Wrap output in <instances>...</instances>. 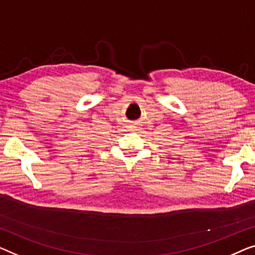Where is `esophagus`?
Listing matches in <instances>:
<instances>
[{"instance_id": "obj_1", "label": "esophagus", "mask_w": 255, "mask_h": 255, "mask_svg": "<svg viewBox=\"0 0 255 255\" xmlns=\"http://www.w3.org/2000/svg\"><path fill=\"white\" fill-rule=\"evenodd\" d=\"M129 128H130L131 130H136V129H137V127H136V125H134V124L129 125Z\"/></svg>"}]
</instances>
